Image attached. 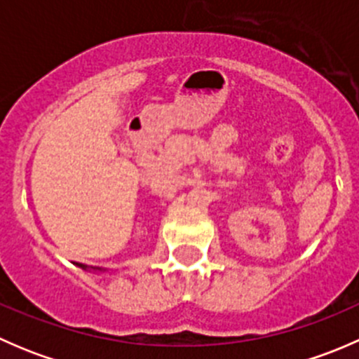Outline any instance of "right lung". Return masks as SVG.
Returning <instances> with one entry per match:
<instances>
[{"label":"right lung","instance_id":"right-lung-1","mask_svg":"<svg viewBox=\"0 0 359 359\" xmlns=\"http://www.w3.org/2000/svg\"><path fill=\"white\" fill-rule=\"evenodd\" d=\"M79 267H83V269H88V267L86 266H83V264H78ZM92 269H95V271H104V269H100V267H92Z\"/></svg>","mask_w":359,"mask_h":359}]
</instances>
